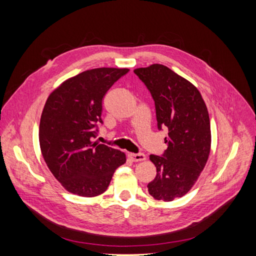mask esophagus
<instances>
[{
    "mask_svg": "<svg viewBox=\"0 0 256 256\" xmlns=\"http://www.w3.org/2000/svg\"><path fill=\"white\" fill-rule=\"evenodd\" d=\"M128 157L134 161V162H140V161H144L146 159V156L144 154H134V152H129L128 154Z\"/></svg>",
    "mask_w": 256,
    "mask_h": 256,
    "instance_id": "1",
    "label": "esophagus"
}]
</instances>
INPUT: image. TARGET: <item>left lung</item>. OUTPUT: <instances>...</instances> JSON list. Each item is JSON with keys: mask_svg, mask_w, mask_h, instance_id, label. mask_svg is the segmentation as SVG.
<instances>
[{"mask_svg": "<svg viewBox=\"0 0 256 256\" xmlns=\"http://www.w3.org/2000/svg\"><path fill=\"white\" fill-rule=\"evenodd\" d=\"M134 74L154 102L157 126L168 128V148L150 154L157 175L147 184L150 194L166 202L184 196L194 184L210 152V120L198 88L164 65L138 68Z\"/></svg>", "mask_w": 256, "mask_h": 256, "instance_id": "8db88e82", "label": "left lung"}]
</instances>
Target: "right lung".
<instances>
[{
    "label": "right lung",
    "instance_id": "obj_1",
    "mask_svg": "<svg viewBox=\"0 0 256 256\" xmlns=\"http://www.w3.org/2000/svg\"><path fill=\"white\" fill-rule=\"evenodd\" d=\"M127 68H96L66 80L46 102L40 124L42 157L63 187L80 196H97L109 187L125 154L98 142L102 99Z\"/></svg>",
    "mask_w": 256,
    "mask_h": 256
}]
</instances>
